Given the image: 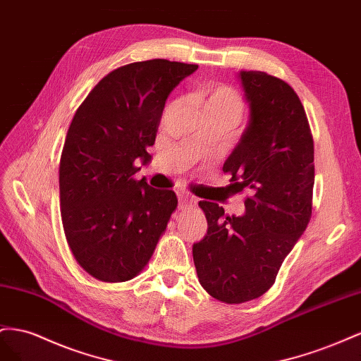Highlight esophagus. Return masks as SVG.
<instances>
[{"label":"esophagus","mask_w":361,"mask_h":361,"mask_svg":"<svg viewBox=\"0 0 361 361\" xmlns=\"http://www.w3.org/2000/svg\"><path fill=\"white\" fill-rule=\"evenodd\" d=\"M178 200H180V209H186L189 205H195L198 202V200L195 198L192 193L184 192V190L178 193Z\"/></svg>","instance_id":"34e87169"}]
</instances>
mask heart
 <instances>
[{
  "label": "heart",
  "instance_id": "heart-1",
  "mask_svg": "<svg viewBox=\"0 0 361 361\" xmlns=\"http://www.w3.org/2000/svg\"><path fill=\"white\" fill-rule=\"evenodd\" d=\"M200 98L202 101V107L205 111H214L219 115L231 119L238 123L245 111V102L240 94L230 86H214L209 90L201 92Z\"/></svg>",
  "mask_w": 361,
  "mask_h": 361
}]
</instances>
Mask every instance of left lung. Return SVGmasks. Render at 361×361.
I'll return each instance as SVG.
<instances>
[{
    "instance_id": "obj_1",
    "label": "left lung",
    "mask_w": 361,
    "mask_h": 361,
    "mask_svg": "<svg viewBox=\"0 0 361 361\" xmlns=\"http://www.w3.org/2000/svg\"><path fill=\"white\" fill-rule=\"evenodd\" d=\"M251 119L224 164L235 192L250 190L243 216L200 201L207 235L193 245L204 290L225 304L255 300L271 289L284 259L312 218L313 135L300 97L274 75L242 71Z\"/></svg>"
}]
</instances>
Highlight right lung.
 <instances>
[{"label":"right lung","mask_w":361,"mask_h":361,"mask_svg":"<svg viewBox=\"0 0 361 361\" xmlns=\"http://www.w3.org/2000/svg\"><path fill=\"white\" fill-rule=\"evenodd\" d=\"M198 65L154 59L111 71L68 128L59 168L60 214L77 263L99 281L137 276L178 205L173 190L136 180L148 163L171 90Z\"/></svg>","instance_id":"right-lung-1"}]
</instances>
